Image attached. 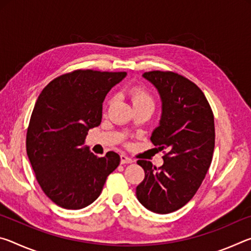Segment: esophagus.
Listing matches in <instances>:
<instances>
[{
    "label": "esophagus",
    "mask_w": 251,
    "mask_h": 251,
    "mask_svg": "<svg viewBox=\"0 0 251 251\" xmlns=\"http://www.w3.org/2000/svg\"><path fill=\"white\" fill-rule=\"evenodd\" d=\"M121 163L122 164H130V163H133V159H131L130 157L127 156L126 154H122L121 155Z\"/></svg>",
    "instance_id": "obj_1"
}]
</instances>
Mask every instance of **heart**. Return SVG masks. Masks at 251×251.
Segmentation results:
<instances>
[{"label": "heart", "instance_id": "heart-1", "mask_svg": "<svg viewBox=\"0 0 251 251\" xmlns=\"http://www.w3.org/2000/svg\"><path fill=\"white\" fill-rule=\"evenodd\" d=\"M130 99L133 101V105L138 104H151L152 105V99L151 96L148 94V92L143 87H134L130 91Z\"/></svg>", "mask_w": 251, "mask_h": 251}]
</instances>
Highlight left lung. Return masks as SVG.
I'll use <instances>...</instances> for the list:
<instances>
[{"mask_svg": "<svg viewBox=\"0 0 251 251\" xmlns=\"http://www.w3.org/2000/svg\"><path fill=\"white\" fill-rule=\"evenodd\" d=\"M161 100L159 126L151 141L164 151L163 166L148 160L137 164L145 172L136 187L142 205L156 214H169L185 206L196 194L211 164L215 148L214 114L201 88L174 72L143 74Z\"/></svg>", "mask_w": 251, "mask_h": 251, "instance_id": "left-lung-1", "label": "left lung"}]
</instances>
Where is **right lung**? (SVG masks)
I'll return each instance as SVG.
<instances>
[{"instance_id":"add662e5","label":"right lung","mask_w":251,"mask_h":251,"mask_svg":"<svg viewBox=\"0 0 251 251\" xmlns=\"http://www.w3.org/2000/svg\"><path fill=\"white\" fill-rule=\"evenodd\" d=\"M126 72L77 70L50 82L37 99L26 134V152L36 180L50 201L82 209L96 201L121 157H97L84 146L101 122L107 93Z\"/></svg>"}]
</instances>
